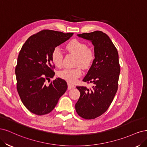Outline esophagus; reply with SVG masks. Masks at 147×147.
I'll use <instances>...</instances> for the list:
<instances>
[{"instance_id": "34e87169", "label": "esophagus", "mask_w": 147, "mask_h": 147, "mask_svg": "<svg viewBox=\"0 0 147 147\" xmlns=\"http://www.w3.org/2000/svg\"><path fill=\"white\" fill-rule=\"evenodd\" d=\"M76 87L75 86H74V85H72L71 84L69 83L68 84V90H71V89H73V88H74Z\"/></svg>"}]
</instances>
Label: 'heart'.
<instances>
[{"label": "heart", "mask_w": 147, "mask_h": 147, "mask_svg": "<svg viewBox=\"0 0 147 147\" xmlns=\"http://www.w3.org/2000/svg\"><path fill=\"white\" fill-rule=\"evenodd\" d=\"M67 49L78 55L76 65L80 66L84 69L91 67L94 60V54L91 49H88L87 44L77 40L70 41L67 46ZM51 59L55 67H59L62 63L63 54L59 47H55L51 53ZM80 68H64L58 73V76L69 83H74L82 75Z\"/></svg>", "instance_id": "heart-1"}]
</instances>
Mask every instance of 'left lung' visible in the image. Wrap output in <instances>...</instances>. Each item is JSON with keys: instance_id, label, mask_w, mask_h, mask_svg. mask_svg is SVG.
I'll return each instance as SVG.
<instances>
[{"instance_id": "1", "label": "left lung", "mask_w": 147, "mask_h": 147, "mask_svg": "<svg viewBox=\"0 0 147 147\" xmlns=\"http://www.w3.org/2000/svg\"><path fill=\"white\" fill-rule=\"evenodd\" d=\"M78 36L92 42L94 59L83 79L84 82L93 83V86L90 89L76 87L80 95L75 109L84 119H94L107 110L117 93L120 72L118 54L110 38L101 31Z\"/></svg>"}]
</instances>
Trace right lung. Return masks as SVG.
I'll return each instance as SVG.
<instances>
[{
	"mask_svg": "<svg viewBox=\"0 0 147 147\" xmlns=\"http://www.w3.org/2000/svg\"><path fill=\"white\" fill-rule=\"evenodd\" d=\"M73 35L43 30L30 36L22 47L15 68L17 90L24 105L34 114L51 112L67 90V82L59 78L49 86L45 82L55 75L52 52Z\"/></svg>",
	"mask_w": 147,
	"mask_h": 147,
	"instance_id": "right-lung-1",
	"label": "right lung"
}]
</instances>
